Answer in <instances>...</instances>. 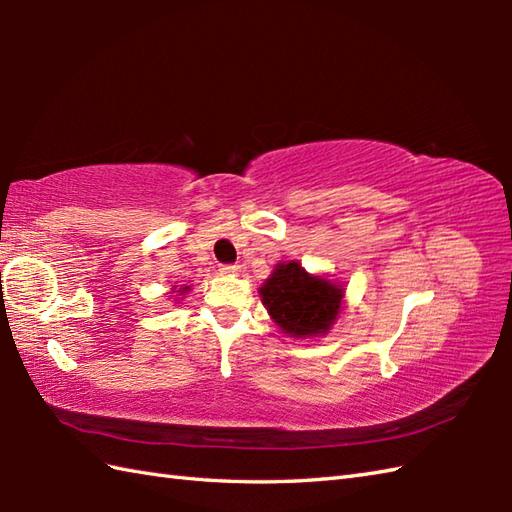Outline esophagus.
I'll return each mask as SVG.
<instances>
[{"label": "esophagus", "mask_w": 512, "mask_h": 512, "mask_svg": "<svg viewBox=\"0 0 512 512\" xmlns=\"http://www.w3.org/2000/svg\"><path fill=\"white\" fill-rule=\"evenodd\" d=\"M220 273H222V275H228V277H231V275H237V273H239V266L226 264V266H222V268H220Z\"/></svg>", "instance_id": "1"}]
</instances>
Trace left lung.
<instances>
[{
    "mask_svg": "<svg viewBox=\"0 0 512 512\" xmlns=\"http://www.w3.org/2000/svg\"><path fill=\"white\" fill-rule=\"evenodd\" d=\"M268 317L292 339L328 334L343 310L341 281L312 275L299 262H281L259 288Z\"/></svg>",
    "mask_w": 512,
    "mask_h": 512,
    "instance_id": "obj_1",
    "label": "left lung"
}]
</instances>
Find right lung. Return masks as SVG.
<instances>
[{
  "mask_svg": "<svg viewBox=\"0 0 512 512\" xmlns=\"http://www.w3.org/2000/svg\"><path fill=\"white\" fill-rule=\"evenodd\" d=\"M189 290H191V286H171V290H169V295H173V297H176V299H173V301H176V303H180V299H184V297H187L189 295Z\"/></svg>",
  "mask_w": 512,
  "mask_h": 512,
  "instance_id": "obj_1",
  "label": "right lung"
}]
</instances>
